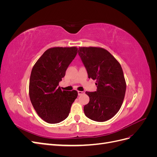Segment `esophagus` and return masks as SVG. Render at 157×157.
<instances>
[{"label": "esophagus", "mask_w": 157, "mask_h": 157, "mask_svg": "<svg viewBox=\"0 0 157 157\" xmlns=\"http://www.w3.org/2000/svg\"><path fill=\"white\" fill-rule=\"evenodd\" d=\"M84 92H82V91H78V96H81V95L84 94Z\"/></svg>", "instance_id": "1"}]
</instances>
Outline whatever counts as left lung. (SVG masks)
I'll use <instances>...</instances> for the list:
<instances>
[{
    "label": "left lung",
    "instance_id": "1",
    "mask_svg": "<svg viewBox=\"0 0 157 157\" xmlns=\"http://www.w3.org/2000/svg\"><path fill=\"white\" fill-rule=\"evenodd\" d=\"M78 55L88 78L96 80L97 90L86 92L90 98L84 114L90 119L105 122L120 110L125 96L126 84L119 62L110 52L100 47H79Z\"/></svg>",
    "mask_w": 157,
    "mask_h": 157
}]
</instances>
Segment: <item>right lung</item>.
<instances>
[{
    "label": "right lung",
    "instance_id": "right-lung-1",
    "mask_svg": "<svg viewBox=\"0 0 157 157\" xmlns=\"http://www.w3.org/2000/svg\"><path fill=\"white\" fill-rule=\"evenodd\" d=\"M77 47H54L46 50L31 71L29 94L32 105L42 120L50 124L64 121L78 96L76 90L58 86L76 55Z\"/></svg>",
    "mask_w": 157,
    "mask_h": 157
}]
</instances>
